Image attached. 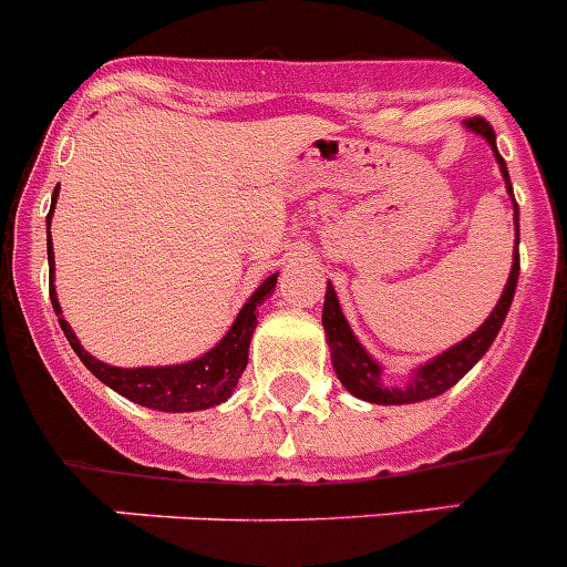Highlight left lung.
Returning a JSON list of instances; mask_svg holds the SVG:
<instances>
[{"mask_svg":"<svg viewBox=\"0 0 567 567\" xmlns=\"http://www.w3.org/2000/svg\"><path fill=\"white\" fill-rule=\"evenodd\" d=\"M467 127L476 133H482L484 138L489 142V147L495 150V133L489 127V122H484L482 116H473L467 118ZM495 158H498L501 172L506 177V188L512 194V183L509 175H506V164L504 158L498 155L495 150ZM515 199V197H512ZM515 228H517V203H515ZM517 272H520V256H517V247H515V261H512V272L509 280H506L504 295H501L498 306L493 309V315L484 320V326L478 331H473L471 337L462 339L456 348L445 350L442 355H436L434 361H429L425 368L417 370L412 381L406 386H384L381 384V368L364 353L355 337L350 333L348 320L342 317V309H339V300L333 287L328 284L326 289V306H322V328H326V337H328V350H331V361H333V370H337L339 381L344 384V390L350 395L361 398V401H370V403H384V406H395V403H417V401H429V398L442 395L445 390L456 384L467 370L482 359L484 353L489 350L493 339L498 337L501 326L506 320V311L512 306V295H515L517 287Z\"/></svg>","mask_w":567,"mask_h":567,"instance_id":"left-lung-1","label":"left lung"}]
</instances>
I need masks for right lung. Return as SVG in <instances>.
Masks as SVG:
<instances>
[{"label": "right lung", "mask_w": 567, "mask_h": 567, "mask_svg": "<svg viewBox=\"0 0 567 567\" xmlns=\"http://www.w3.org/2000/svg\"><path fill=\"white\" fill-rule=\"evenodd\" d=\"M58 197V186H55ZM52 208H55V199H52ZM52 208L47 214V219H52ZM47 256H50V278H52V239H47ZM275 280L278 275H269L264 280L258 292L252 295L245 303V309L236 317L234 328L225 333L223 342L214 350H208L206 355L188 361V364H175V368H136V370H122L111 368V364H102L94 355H89V350H83V344L78 342V337L72 333L69 322L61 317V306H58L55 287L50 280V300L52 309H55L58 322H61L63 333H66L69 344L74 348V353L80 355L85 368L107 384L111 390H116L118 395H125L127 401L142 403L147 409H158V412H197V409L217 406V403L228 401L234 386L239 384L241 373L247 368V348H250V337L256 331V306L267 298L275 289Z\"/></svg>", "instance_id": "obj_1"}]
</instances>
